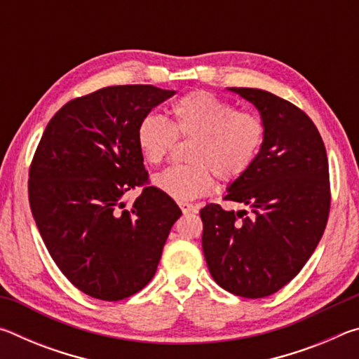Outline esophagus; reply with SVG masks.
Wrapping results in <instances>:
<instances>
[{"label": "esophagus", "instance_id": "34e87169", "mask_svg": "<svg viewBox=\"0 0 359 359\" xmlns=\"http://www.w3.org/2000/svg\"><path fill=\"white\" fill-rule=\"evenodd\" d=\"M179 205H180V209H182V212H184V214H188V212L194 210V205L190 204V203H179Z\"/></svg>", "mask_w": 359, "mask_h": 359}]
</instances>
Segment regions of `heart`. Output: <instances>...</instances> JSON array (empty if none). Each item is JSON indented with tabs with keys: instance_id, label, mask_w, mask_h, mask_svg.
<instances>
[{
	"instance_id": "1",
	"label": "heart",
	"mask_w": 359,
	"mask_h": 359,
	"mask_svg": "<svg viewBox=\"0 0 359 359\" xmlns=\"http://www.w3.org/2000/svg\"><path fill=\"white\" fill-rule=\"evenodd\" d=\"M174 121L149 114L139 121L137 149L145 161L160 165L175 137H194L188 154L191 165L165 169L154 184L177 201H193L214 190L217 174L236 180L248 171L264 141V123L258 114L236 111L234 104L209 92H193L174 102Z\"/></svg>"
}]
</instances>
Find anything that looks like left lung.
Returning a JSON list of instances; mask_svg holds the SVG:
<instances>
[{
    "mask_svg": "<svg viewBox=\"0 0 359 359\" xmlns=\"http://www.w3.org/2000/svg\"><path fill=\"white\" fill-rule=\"evenodd\" d=\"M228 90L257 107L264 141L224 196L250 214L205 205L203 252L222 288L257 299L293 280L317 248L330 215V169L323 139L301 109L259 88Z\"/></svg>",
    "mask_w": 359,
    "mask_h": 359,
    "instance_id": "8db88e82",
    "label": "left lung"
}]
</instances>
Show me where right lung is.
<instances>
[{
    "instance_id": "obj_1",
    "label": "right lung",
    "mask_w": 359,
    "mask_h": 359,
    "mask_svg": "<svg viewBox=\"0 0 359 359\" xmlns=\"http://www.w3.org/2000/svg\"><path fill=\"white\" fill-rule=\"evenodd\" d=\"M174 90L115 85L76 98L48 121L29 168L33 218L50 257L85 294L120 301L155 276L182 210L145 187L125 209V194L147 180L137 125Z\"/></svg>"
}]
</instances>
